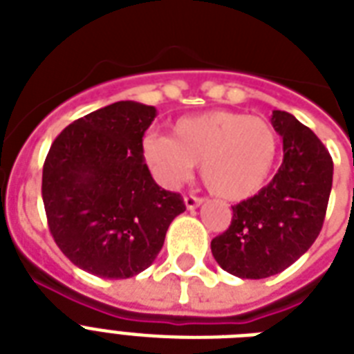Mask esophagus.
Masks as SVG:
<instances>
[{"label": "esophagus", "mask_w": 354, "mask_h": 354, "mask_svg": "<svg viewBox=\"0 0 354 354\" xmlns=\"http://www.w3.org/2000/svg\"><path fill=\"white\" fill-rule=\"evenodd\" d=\"M202 202H204V200L198 198V196H193V194H189V196H185V198H183V204H185V207H187V209H196V207H200V205H202Z\"/></svg>", "instance_id": "esophagus-1"}]
</instances>
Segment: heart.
<instances>
[{
	"label": "heart",
	"instance_id": "heart-1",
	"mask_svg": "<svg viewBox=\"0 0 354 354\" xmlns=\"http://www.w3.org/2000/svg\"><path fill=\"white\" fill-rule=\"evenodd\" d=\"M277 156V133L266 119L227 110L172 124L171 138L149 133L143 158L158 182L178 187L200 163L202 182L222 200L241 202L264 187Z\"/></svg>",
	"mask_w": 354,
	"mask_h": 354
}]
</instances>
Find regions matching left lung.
Here are the masks:
<instances>
[{
	"label": "left lung",
	"mask_w": 354,
	"mask_h": 354,
	"mask_svg": "<svg viewBox=\"0 0 354 354\" xmlns=\"http://www.w3.org/2000/svg\"><path fill=\"white\" fill-rule=\"evenodd\" d=\"M272 127L283 138V163L255 196L233 205L232 224L211 241L222 270L264 279L296 263L324 226L333 187V160L318 136L281 110Z\"/></svg>",
	"instance_id": "left-lung-1"
}]
</instances>
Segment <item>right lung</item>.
<instances>
[{
  "label": "right lung",
  "instance_id": "1",
  "mask_svg": "<svg viewBox=\"0 0 354 354\" xmlns=\"http://www.w3.org/2000/svg\"><path fill=\"white\" fill-rule=\"evenodd\" d=\"M154 106L119 101L66 127L44 163L47 224L62 253L104 279H127L154 263L182 196L154 182L143 136Z\"/></svg>",
  "mask_w": 354,
  "mask_h": 354
}]
</instances>
